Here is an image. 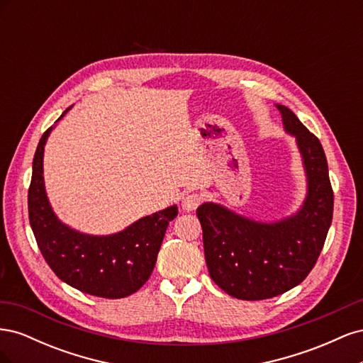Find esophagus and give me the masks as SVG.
<instances>
[{
    "label": "esophagus",
    "instance_id": "1",
    "mask_svg": "<svg viewBox=\"0 0 363 363\" xmlns=\"http://www.w3.org/2000/svg\"><path fill=\"white\" fill-rule=\"evenodd\" d=\"M203 201V195L201 194H196V192H191V194H186L182 200V206L184 211H195L196 207H199Z\"/></svg>",
    "mask_w": 363,
    "mask_h": 363
}]
</instances>
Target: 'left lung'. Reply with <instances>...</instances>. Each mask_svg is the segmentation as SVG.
I'll return each instance as SVG.
<instances>
[{"instance_id":"8db88e82","label":"left lung","mask_w":363,"mask_h":363,"mask_svg":"<svg viewBox=\"0 0 363 363\" xmlns=\"http://www.w3.org/2000/svg\"><path fill=\"white\" fill-rule=\"evenodd\" d=\"M276 107L284 130L296 140L306 171L307 194L298 212L260 223L221 204L196 208L208 274L239 300L272 298L300 284L315 267L333 218V191L320 139L291 108Z\"/></svg>"}]
</instances>
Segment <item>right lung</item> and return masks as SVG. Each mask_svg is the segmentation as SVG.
<instances>
[{
    "mask_svg": "<svg viewBox=\"0 0 363 363\" xmlns=\"http://www.w3.org/2000/svg\"><path fill=\"white\" fill-rule=\"evenodd\" d=\"M51 130L39 140L28 189L30 225L43 259L60 280L84 294L101 298L135 294L155 269L164 232L179 213L177 206L140 218L123 232L107 236L80 233L63 224L52 212L43 183V150Z\"/></svg>",
    "mask_w": 363,
    "mask_h": 363,
    "instance_id": "1",
    "label": "right lung"
}]
</instances>
